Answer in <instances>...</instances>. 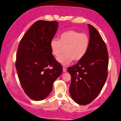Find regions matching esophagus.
<instances>
[{
  "mask_svg": "<svg viewBox=\"0 0 121 121\" xmlns=\"http://www.w3.org/2000/svg\"><path fill=\"white\" fill-rule=\"evenodd\" d=\"M66 70H67V69H66V68H65V67L63 68V73H65L66 72Z\"/></svg>",
  "mask_w": 121,
  "mask_h": 121,
  "instance_id": "34e87169",
  "label": "esophagus"
}]
</instances>
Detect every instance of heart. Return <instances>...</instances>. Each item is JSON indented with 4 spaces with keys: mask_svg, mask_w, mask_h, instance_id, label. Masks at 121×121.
Instances as JSON below:
<instances>
[{
    "mask_svg": "<svg viewBox=\"0 0 121 121\" xmlns=\"http://www.w3.org/2000/svg\"><path fill=\"white\" fill-rule=\"evenodd\" d=\"M90 45V37L87 34L75 30H69L60 34L59 40L52 39L49 43L52 54L58 57L63 52L65 54L57 58L63 66L69 64L74 60H82L87 54Z\"/></svg>",
    "mask_w": 121,
    "mask_h": 121,
    "instance_id": "1",
    "label": "heart"
}]
</instances>
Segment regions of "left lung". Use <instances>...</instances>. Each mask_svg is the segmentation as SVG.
Returning <instances> with one entry per match:
<instances>
[{
  "mask_svg": "<svg viewBox=\"0 0 121 121\" xmlns=\"http://www.w3.org/2000/svg\"><path fill=\"white\" fill-rule=\"evenodd\" d=\"M90 45L85 56L68 68L71 75L69 93L80 105H87L97 97L107 78L108 54L105 42L95 28L88 24Z\"/></svg>",
  "mask_w": 121,
  "mask_h": 121,
  "instance_id": "1",
  "label": "left lung"
}]
</instances>
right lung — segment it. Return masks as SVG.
<instances>
[{"instance_id": "1", "label": "right lung", "mask_w": 121, "mask_h": 121, "mask_svg": "<svg viewBox=\"0 0 121 121\" xmlns=\"http://www.w3.org/2000/svg\"><path fill=\"white\" fill-rule=\"evenodd\" d=\"M58 26L56 21H37L18 46L16 69L23 91L33 100L47 97L54 81L62 73V67L52 54L49 46ZM51 66L53 68L49 69Z\"/></svg>"}]
</instances>
